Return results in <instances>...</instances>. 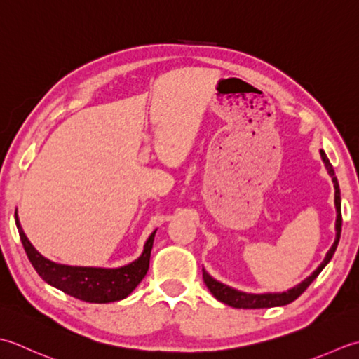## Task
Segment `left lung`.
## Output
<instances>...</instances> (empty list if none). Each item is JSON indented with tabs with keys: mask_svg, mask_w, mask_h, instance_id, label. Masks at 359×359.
Listing matches in <instances>:
<instances>
[{
	"mask_svg": "<svg viewBox=\"0 0 359 359\" xmlns=\"http://www.w3.org/2000/svg\"><path fill=\"white\" fill-rule=\"evenodd\" d=\"M320 158H323V163L325 165V169L330 175V178L333 181L334 186V208H336V223H334V231H336V237L330 250L325 254V257L323 260V263L314 269V271L304 279L301 283H297L296 287H292L287 291L282 292H260V294H254V292H245V291H238L236 288L229 287V285H224L222 282H218L217 279H214L206 269L203 268V280L206 283V287L209 288V291L214 294L215 299L218 301L233 306V309H271V306H283L288 305L292 301L302 294V292L310 287V283L316 279L319 276V273L327 266V263L332 260L333 254L338 248L339 243V237H341V226H342V215H341V192H339V184H338V178H336L333 167L328 161L327 155L324 153V150H320Z\"/></svg>",
	"mask_w": 359,
	"mask_h": 359,
	"instance_id": "left-lung-1",
	"label": "left lung"
}]
</instances>
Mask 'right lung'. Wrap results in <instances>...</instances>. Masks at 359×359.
Instances as JSON below:
<instances>
[{
	"mask_svg": "<svg viewBox=\"0 0 359 359\" xmlns=\"http://www.w3.org/2000/svg\"><path fill=\"white\" fill-rule=\"evenodd\" d=\"M15 223L27 257L41 279L49 283L50 287L80 299V301L91 304L122 301L135 291L149 271L150 252L156 229L149 236L147 241L144 243L142 254L136 260L118 268H99L62 265V263L46 259L45 255L35 250L26 237L18 218V209H15Z\"/></svg>",
	"mask_w": 359,
	"mask_h": 359,
	"instance_id": "1",
	"label": "right lung"
}]
</instances>
